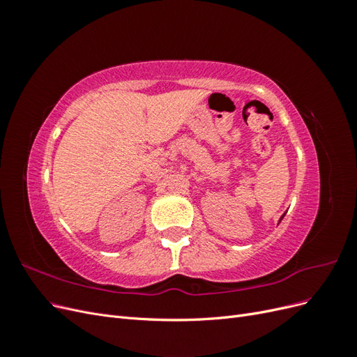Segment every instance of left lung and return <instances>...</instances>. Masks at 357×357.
Here are the masks:
<instances>
[{"instance_id":"obj_1","label":"left lung","mask_w":357,"mask_h":357,"mask_svg":"<svg viewBox=\"0 0 357 357\" xmlns=\"http://www.w3.org/2000/svg\"><path fill=\"white\" fill-rule=\"evenodd\" d=\"M283 218H284V214H283V215H282V219H283Z\"/></svg>"}]
</instances>
